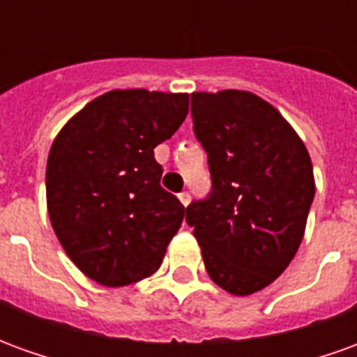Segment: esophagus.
<instances>
[{
  "label": "esophagus",
  "mask_w": 357,
  "mask_h": 357,
  "mask_svg": "<svg viewBox=\"0 0 357 357\" xmlns=\"http://www.w3.org/2000/svg\"><path fill=\"white\" fill-rule=\"evenodd\" d=\"M179 201H181V204H183V206H187V204L191 202V195L187 193V191H183V193H179Z\"/></svg>",
  "instance_id": "esophagus-1"
}]
</instances>
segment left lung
Wrapping results in <instances>:
<instances>
[{"instance_id": "1", "label": "left lung", "mask_w": 357, "mask_h": 357, "mask_svg": "<svg viewBox=\"0 0 357 357\" xmlns=\"http://www.w3.org/2000/svg\"><path fill=\"white\" fill-rule=\"evenodd\" d=\"M212 193L187 224L210 279L235 296L266 289L296 255L315 195L312 158L283 114L243 89L191 93Z\"/></svg>"}]
</instances>
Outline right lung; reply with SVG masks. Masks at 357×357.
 Segmentation results:
<instances>
[{"label": "right lung", "instance_id": "1", "mask_svg": "<svg viewBox=\"0 0 357 357\" xmlns=\"http://www.w3.org/2000/svg\"><path fill=\"white\" fill-rule=\"evenodd\" d=\"M189 112V93L112 89L78 110L47 156L53 231L84 275L126 287L160 268L185 206L160 187L155 147Z\"/></svg>", "mask_w": 357, "mask_h": 357}]
</instances>
